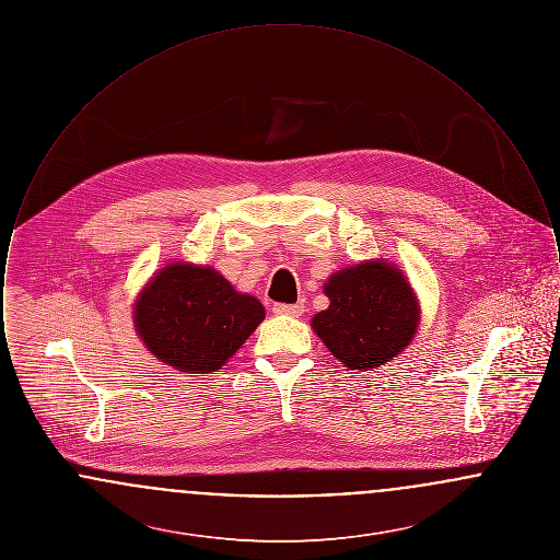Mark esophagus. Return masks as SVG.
Returning <instances> with one entry per match:
<instances>
[{
    "mask_svg": "<svg viewBox=\"0 0 560 560\" xmlns=\"http://www.w3.org/2000/svg\"><path fill=\"white\" fill-rule=\"evenodd\" d=\"M272 311L277 315H283V317H302L304 315V304H275Z\"/></svg>",
    "mask_w": 560,
    "mask_h": 560,
    "instance_id": "1",
    "label": "esophagus"
}]
</instances>
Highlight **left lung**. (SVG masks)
<instances>
[{
    "instance_id": "left-lung-1",
    "label": "left lung",
    "mask_w": 560,
    "mask_h": 560,
    "mask_svg": "<svg viewBox=\"0 0 560 560\" xmlns=\"http://www.w3.org/2000/svg\"><path fill=\"white\" fill-rule=\"evenodd\" d=\"M323 292L329 306L311 319V327L348 370H377L409 347L420 327L418 295L386 258L336 270Z\"/></svg>"
}]
</instances>
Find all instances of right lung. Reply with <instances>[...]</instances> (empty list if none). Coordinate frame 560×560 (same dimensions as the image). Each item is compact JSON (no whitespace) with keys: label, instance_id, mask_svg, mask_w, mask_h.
<instances>
[{"label":"right lung","instance_id":"add662e5","mask_svg":"<svg viewBox=\"0 0 560 560\" xmlns=\"http://www.w3.org/2000/svg\"><path fill=\"white\" fill-rule=\"evenodd\" d=\"M258 298L237 292L215 268L170 262L138 292L133 329L161 363L218 372L265 320Z\"/></svg>","mask_w":560,"mask_h":560}]
</instances>
